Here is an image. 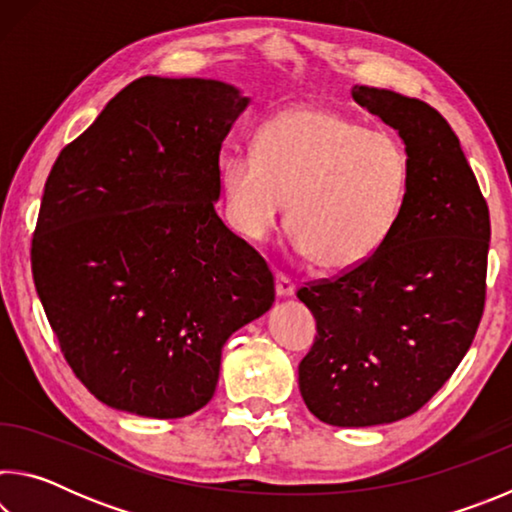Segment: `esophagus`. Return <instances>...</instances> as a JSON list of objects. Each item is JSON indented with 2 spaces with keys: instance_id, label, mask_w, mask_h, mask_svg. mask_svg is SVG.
<instances>
[{
  "instance_id": "1",
  "label": "esophagus",
  "mask_w": 512,
  "mask_h": 512,
  "mask_svg": "<svg viewBox=\"0 0 512 512\" xmlns=\"http://www.w3.org/2000/svg\"><path fill=\"white\" fill-rule=\"evenodd\" d=\"M275 293L280 298L293 296V293H296V282H293L287 273H277L275 275Z\"/></svg>"
}]
</instances>
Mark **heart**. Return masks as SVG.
Returning a JSON list of instances; mask_svg holds the SVG:
<instances>
[{
    "mask_svg": "<svg viewBox=\"0 0 512 512\" xmlns=\"http://www.w3.org/2000/svg\"><path fill=\"white\" fill-rule=\"evenodd\" d=\"M232 228L264 241L287 212L296 248L325 271H350L391 237L411 187L404 142L339 110L302 103L277 112L253 151L223 160Z\"/></svg>",
    "mask_w": 512,
    "mask_h": 512,
    "instance_id": "obj_1",
    "label": "heart"
}]
</instances>
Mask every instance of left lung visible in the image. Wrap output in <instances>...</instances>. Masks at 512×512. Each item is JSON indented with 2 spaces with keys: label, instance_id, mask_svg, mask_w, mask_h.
<instances>
[{
  "label": "left lung",
  "instance_id": "1",
  "mask_svg": "<svg viewBox=\"0 0 512 512\" xmlns=\"http://www.w3.org/2000/svg\"><path fill=\"white\" fill-rule=\"evenodd\" d=\"M352 99L400 133L411 187L368 262L298 289L318 329L298 384L318 420L372 427L420 411L470 350L485 305L490 212L436 108L368 85H354Z\"/></svg>",
  "mask_w": 512,
  "mask_h": 512
}]
</instances>
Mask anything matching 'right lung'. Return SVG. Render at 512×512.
<instances>
[{
    "instance_id": "add662e5",
    "label": "right lung",
    "mask_w": 512,
    "mask_h": 512,
    "mask_svg": "<svg viewBox=\"0 0 512 512\" xmlns=\"http://www.w3.org/2000/svg\"><path fill=\"white\" fill-rule=\"evenodd\" d=\"M246 106L228 83L142 76L51 167L33 282L69 368L112 409H203L225 341L273 305L271 268L214 212Z\"/></svg>"
}]
</instances>
